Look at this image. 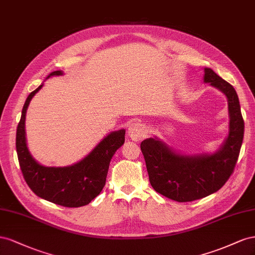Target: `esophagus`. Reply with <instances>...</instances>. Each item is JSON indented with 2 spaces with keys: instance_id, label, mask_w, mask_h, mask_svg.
I'll use <instances>...</instances> for the list:
<instances>
[{
  "instance_id": "1",
  "label": "esophagus",
  "mask_w": 255,
  "mask_h": 255,
  "mask_svg": "<svg viewBox=\"0 0 255 255\" xmlns=\"http://www.w3.org/2000/svg\"><path fill=\"white\" fill-rule=\"evenodd\" d=\"M145 134V127L140 123H132L128 128V135L134 142L142 140Z\"/></svg>"
}]
</instances>
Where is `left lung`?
Returning a JSON list of instances; mask_svg holds the SVG:
<instances>
[{
  "mask_svg": "<svg viewBox=\"0 0 255 255\" xmlns=\"http://www.w3.org/2000/svg\"><path fill=\"white\" fill-rule=\"evenodd\" d=\"M204 72V82L210 83L228 98L229 135L220 149L212 155L185 156L157 137L141 143L151 187L177 202L205 198L222 188L234 171L243 144L245 123L235 89L213 69L205 68Z\"/></svg>",
  "mask_w": 255,
  "mask_h": 255,
  "instance_id": "obj_1",
  "label": "left lung"
}]
</instances>
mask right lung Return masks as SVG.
Listing matches in <instances>:
<instances>
[{"mask_svg":"<svg viewBox=\"0 0 255 255\" xmlns=\"http://www.w3.org/2000/svg\"><path fill=\"white\" fill-rule=\"evenodd\" d=\"M63 72H51L48 78ZM42 84L27 96L17 127L16 148L21 172L31 190L39 198L64 207H81L92 202L106 185L115 151L125 142V129L109 133L81 161L64 168L43 166L32 157L25 140L26 109Z\"/></svg>","mask_w":255,"mask_h":255,"instance_id":"1","label":"right lung"}]
</instances>
